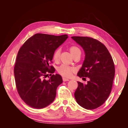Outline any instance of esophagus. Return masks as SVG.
I'll return each instance as SVG.
<instances>
[{"instance_id":"34e87169","label":"esophagus","mask_w":128,"mask_h":128,"mask_svg":"<svg viewBox=\"0 0 128 128\" xmlns=\"http://www.w3.org/2000/svg\"><path fill=\"white\" fill-rule=\"evenodd\" d=\"M62 80H63L64 82H66V81H68L69 80L68 78H65V77H63L62 78Z\"/></svg>"}]
</instances>
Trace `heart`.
<instances>
[{
  "label": "heart",
  "instance_id": "1",
  "mask_svg": "<svg viewBox=\"0 0 128 128\" xmlns=\"http://www.w3.org/2000/svg\"><path fill=\"white\" fill-rule=\"evenodd\" d=\"M69 50L72 56L75 54L78 51H80V50L77 46H71L69 48ZM60 51L59 49H56L54 51L53 54V59L54 61L58 62L60 58ZM58 71L60 74L65 77H69L72 74L73 72L74 71V68L72 66H70L66 64H62L60 66L58 69Z\"/></svg>",
  "mask_w": 128,
  "mask_h": 128
}]
</instances>
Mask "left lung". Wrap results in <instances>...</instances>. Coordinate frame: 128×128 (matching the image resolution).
Returning <instances> with one entry per match:
<instances>
[{
	"label": "left lung",
	"instance_id": "left-lung-1",
	"mask_svg": "<svg viewBox=\"0 0 128 128\" xmlns=\"http://www.w3.org/2000/svg\"><path fill=\"white\" fill-rule=\"evenodd\" d=\"M71 38L85 53V60L77 76L90 78L87 84L77 82L75 99L81 107L94 110L102 105L111 93L115 72L113 59L100 41L87 36Z\"/></svg>",
	"mask_w": 128,
	"mask_h": 128
}]
</instances>
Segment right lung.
Returning a JSON list of instances; mask_svg holds the SVG:
<instances>
[{"label": "right lung", "mask_w": 128, "mask_h": 128, "mask_svg": "<svg viewBox=\"0 0 128 128\" xmlns=\"http://www.w3.org/2000/svg\"><path fill=\"white\" fill-rule=\"evenodd\" d=\"M68 38V35L55 36L37 33L21 47L14 67L16 86L19 95L30 107L40 109L54 100L58 86L62 82L52 62L54 51ZM48 74L52 76L45 80Z\"/></svg>", "instance_id": "1"}]
</instances>
